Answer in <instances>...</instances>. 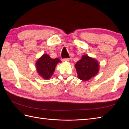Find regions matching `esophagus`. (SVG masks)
Wrapping results in <instances>:
<instances>
[{
	"label": "esophagus",
	"mask_w": 129,
	"mask_h": 129,
	"mask_svg": "<svg viewBox=\"0 0 129 129\" xmlns=\"http://www.w3.org/2000/svg\"><path fill=\"white\" fill-rule=\"evenodd\" d=\"M63 61H67V62H69L70 61V59L69 58H67V59H63Z\"/></svg>",
	"instance_id": "34e87169"
}]
</instances>
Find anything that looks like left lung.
Returning <instances> with one entry per match:
<instances>
[{
  "instance_id": "obj_1",
  "label": "left lung",
  "mask_w": 129,
  "mask_h": 129,
  "mask_svg": "<svg viewBox=\"0 0 129 129\" xmlns=\"http://www.w3.org/2000/svg\"><path fill=\"white\" fill-rule=\"evenodd\" d=\"M75 67L78 78L81 80L87 81L97 75L99 71L100 65L97 60L87 55H83L81 59L76 62Z\"/></svg>"
}]
</instances>
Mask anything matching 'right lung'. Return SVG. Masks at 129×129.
Wrapping results in <instances>:
<instances>
[{"instance_id":"obj_1","label":"right lung","mask_w":129,"mask_h":129,"mask_svg":"<svg viewBox=\"0 0 129 129\" xmlns=\"http://www.w3.org/2000/svg\"><path fill=\"white\" fill-rule=\"evenodd\" d=\"M59 62H61V61L57 57L52 59L49 55L43 54L35 63L38 74L45 80L50 79L53 74L56 65Z\"/></svg>"}]
</instances>
